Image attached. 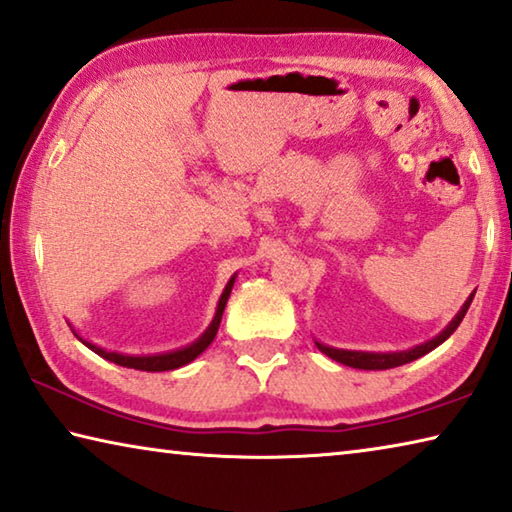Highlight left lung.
<instances>
[{"instance_id": "left-lung-1", "label": "left lung", "mask_w": 512, "mask_h": 512, "mask_svg": "<svg viewBox=\"0 0 512 512\" xmlns=\"http://www.w3.org/2000/svg\"><path fill=\"white\" fill-rule=\"evenodd\" d=\"M472 298H474V294L467 298V303L462 305V310L456 314V319H453L449 326H446L440 332V335H437L435 339H431V342L410 348V351H401V353H362V351H339V348L323 346L319 342H316V346H319V351L326 353L328 358L342 362V364H346V367H353V369H371V371H376V369L401 367V364H408L412 360H417V358H421V355L431 353L433 348H437L442 342H446V339H449L453 332H456V328L460 326V321L465 319L469 305H472Z\"/></svg>"}]
</instances>
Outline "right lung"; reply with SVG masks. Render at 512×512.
I'll return each mask as SVG.
<instances>
[{"instance_id": "right-lung-1", "label": "right lung", "mask_w": 512, "mask_h": 512, "mask_svg": "<svg viewBox=\"0 0 512 512\" xmlns=\"http://www.w3.org/2000/svg\"><path fill=\"white\" fill-rule=\"evenodd\" d=\"M232 285H234V278L227 282V287L223 291L221 300H218V310H216V316L212 321V326L207 328L205 335H202L196 344L186 346V348H180V351H173V353H161V355H123V353H111V351H104V348L95 346L91 342H86V339H81L77 332V339H81V344H86L91 351H95L100 358L109 360V362H116L120 364V367H129V369H141V371H170V369H177V367H184V364H189L198 358V355L205 351V348L214 342L216 332H218V326H221V316H223V310H225V303L227 298H230V291H232Z\"/></svg>"}]
</instances>
